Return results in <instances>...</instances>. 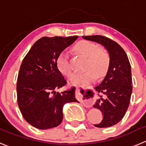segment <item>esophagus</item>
<instances>
[{"label":"esophagus","mask_w":146,"mask_h":146,"mask_svg":"<svg viewBox=\"0 0 146 146\" xmlns=\"http://www.w3.org/2000/svg\"><path fill=\"white\" fill-rule=\"evenodd\" d=\"M76 92H77V94H78L80 92V88H76ZM92 103L90 102H84V106L85 107H86V108H89V107H92Z\"/></svg>","instance_id":"34e87169"}]
</instances>
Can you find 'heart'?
<instances>
[{
	"instance_id": "obj_1",
	"label": "heart",
	"mask_w": 146,
	"mask_h": 146,
	"mask_svg": "<svg viewBox=\"0 0 146 146\" xmlns=\"http://www.w3.org/2000/svg\"><path fill=\"white\" fill-rule=\"evenodd\" d=\"M74 50L86 58L84 73L74 74L70 79V84L73 86H83L92 82L97 76L102 77L107 71L110 63V54L106 50L101 48L96 44L89 41L83 40L75 46ZM57 65L62 74L70 77L73 73L68 53L62 52L57 59Z\"/></svg>"
}]
</instances>
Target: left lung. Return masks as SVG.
<instances>
[{"label": "left lung", "mask_w": 146, "mask_h": 146, "mask_svg": "<svg viewBox=\"0 0 146 146\" xmlns=\"http://www.w3.org/2000/svg\"><path fill=\"white\" fill-rule=\"evenodd\" d=\"M83 38L102 44L110 54V63L106 76L94 88L104 97L100 96L94 107L99 109L104 115L102 122L94 126L100 128L111 127L123 118L129 107L133 91L131 66L126 52L116 42L101 35Z\"/></svg>", "instance_id": "8db88e82"}]
</instances>
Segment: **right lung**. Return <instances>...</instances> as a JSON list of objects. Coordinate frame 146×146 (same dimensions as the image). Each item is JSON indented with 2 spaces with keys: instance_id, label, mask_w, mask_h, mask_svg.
<instances>
[{
  "instance_id": "1",
  "label": "right lung",
  "mask_w": 146,
  "mask_h": 146,
  "mask_svg": "<svg viewBox=\"0 0 146 146\" xmlns=\"http://www.w3.org/2000/svg\"><path fill=\"white\" fill-rule=\"evenodd\" d=\"M77 38L42 37L23 60L16 85L18 105L23 117L36 128L47 130L58 126L63 118L64 104L78 102L75 87L56 92L66 84L58 68V57Z\"/></svg>"
}]
</instances>
